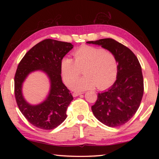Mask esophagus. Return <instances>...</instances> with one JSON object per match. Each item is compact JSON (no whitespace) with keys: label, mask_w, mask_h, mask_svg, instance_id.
<instances>
[{"label":"esophagus","mask_w":159,"mask_h":159,"mask_svg":"<svg viewBox=\"0 0 159 159\" xmlns=\"http://www.w3.org/2000/svg\"><path fill=\"white\" fill-rule=\"evenodd\" d=\"M81 94H83V93H81V92H74L73 93V96L74 97H77V96H79L80 95H81Z\"/></svg>","instance_id":"esophagus-1"}]
</instances>
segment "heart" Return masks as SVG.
I'll list each match as a JSON object with an SVG mask.
<instances>
[{
    "label": "heart",
    "mask_w": 159,
    "mask_h": 159,
    "mask_svg": "<svg viewBox=\"0 0 159 159\" xmlns=\"http://www.w3.org/2000/svg\"><path fill=\"white\" fill-rule=\"evenodd\" d=\"M74 60L64 57L60 68L64 83L69 85L84 69L83 77L75 81L70 85L77 91L91 89L98 86L105 89L111 86L116 79L118 61L114 53L102 48L83 45L73 52Z\"/></svg>",
    "instance_id": "obj_1"
}]
</instances>
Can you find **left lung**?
Here are the masks:
<instances>
[{
	"mask_svg": "<svg viewBox=\"0 0 159 159\" xmlns=\"http://www.w3.org/2000/svg\"><path fill=\"white\" fill-rule=\"evenodd\" d=\"M100 45L114 54L118 61L116 80L108 90L98 93L92 106L98 120L109 127L127 123L138 111L144 93L142 68L135 55L125 45L112 39L88 41Z\"/></svg>",
	"mask_w": 159,
	"mask_h": 159,
	"instance_id": "1",
	"label": "left lung"
}]
</instances>
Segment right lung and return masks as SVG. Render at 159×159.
<instances>
[{
    "mask_svg": "<svg viewBox=\"0 0 159 159\" xmlns=\"http://www.w3.org/2000/svg\"><path fill=\"white\" fill-rule=\"evenodd\" d=\"M73 47L70 43L45 39L29 50L18 64L15 76L16 102L24 116L36 128L52 130L66 119L67 108L74 98L61 80L60 63ZM35 70L47 74L51 89L43 102L33 106L23 98L22 85L28 75Z\"/></svg>",
    "mask_w": 159,
    "mask_h": 159,
    "instance_id": "right-lung-1",
    "label": "right lung"
}]
</instances>
